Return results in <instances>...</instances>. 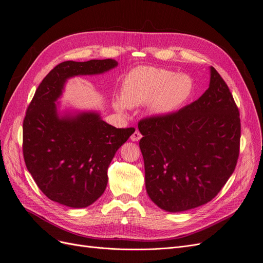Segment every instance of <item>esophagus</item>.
I'll list each match as a JSON object with an SVG mask.
<instances>
[{
	"label": "esophagus",
	"mask_w": 263,
	"mask_h": 263,
	"mask_svg": "<svg viewBox=\"0 0 263 263\" xmlns=\"http://www.w3.org/2000/svg\"><path fill=\"white\" fill-rule=\"evenodd\" d=\"M141 137H142V135L139 133V130H136L132 136H130V139L133 141H139L141 139Z\"/></svg>",
	"instance_id": "esophagus-1"
}]
</instances>
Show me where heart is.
Returning a JSON list of instances; mask_svg holds the SVG:
<instances>
[{
	"label": "heart",
	"instance_id": "b5f03b06",
	"mask_svg": "<svg viewBox=\"0 0 263 263\" xmlns=\"http://www.w3.org/2000/svg\"><path fill=\"white\" fill-rule=\"evenodd\" d=\"M193 82L187 74L156 67H138L123 80L122 96L114 104L120 111L149 102L152 111L170 114L186 103L192 95Z\"/></svg>",
	"mask_w": 263,
	"mask_h": 263
}]
</instances>
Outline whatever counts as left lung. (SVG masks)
<instances>
[{"label": "left lung", "mask_w": 263, "mask_h": 263, "mask_svg": "<svg viewBox=\"0 0 263 263\" xmlns=\"http://www.w3.org/2000/svg\"><path fill=\"white\" fill-rule=\"evenodd\" d=\"M145 187L159 208L180 212L218 195L237 165L239 109L213 67L205 93L176 112L142 119Z\"/></svg>", "instance_id": "left-lung-1"}]
</instances>
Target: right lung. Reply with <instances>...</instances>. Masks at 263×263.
Listing matches in <instances>:
<instances>
[{"label":"right lung","mask_w":263,"mask_h":263,"mask_svg":"<svg viewBox=\"0 0 263 263\" xmlns=\"http://www.w3.org/2000/svg\"><path fill=\"white\" fill-rule=\"evenodd\" d=\"M118 66L114 59L64 61L46 75L23 121V157L45 196L61 205L85 208L104 193L107 170L134 127L116 128L98 112L59 117L55 102L68 79L93 75Z\"/></svg>","instance_id":"right-lung-1"}]
</instances>
